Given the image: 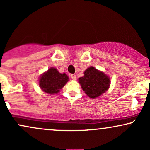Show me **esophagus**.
Returning a JSON list of instances; mask_svg holds the SVG:
<instances>
[{
  "label": "esophagus",
  "mask_w": 150,
  "mask_h": 150,
  "mask_svg": "<svg viewBox=\"0 0 150 150\" xmlns=\"http://www.w3.org/2000/svg\"><path fill=\"white\" fill-rule=\"evenodd\" d=\"M71 79H72V80H76V76L75 74H71Z\"/></svg>",
  "instance_id": "1"
}]
</instances>
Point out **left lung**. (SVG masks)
<instances>
[{
	"label": "left lung",
	"instance_id": "1",
	"mask_svg": "<svg viewBox=\"0 0 150 150\" xmlns=\"http://www.w3.org/2000/svg\"><path fill=\"white\" fill-rule=\"evenodd\" d=\"M110 82V78L106 74L92 66L84 71L83 76L79 79L83 90L92 99L99 97L108 90Z\"/></svg>",
	"mask_w": 150,
	"mask_h": 150
}]
</instances>
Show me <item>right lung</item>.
I'll list each match as a JSON object with an SVG mask.
<instances>
[{
	"instance_id": "obj_1",
	"label": "right lung",
	"mask_w": 150,
	"mask_h": 150,
	"mask_svg": "<svg viewBox=\"0 0 150 150\" xmlns=\"http://www.w3.org/2000/svg\"><path fill=\"white\" fill-rule=\"evenodd\" d=\"M69 77L66 74H61L54 67H51L44 72L39 80L40 88L50 95L57 94L63 88Z\"/></svg>"
}]
</instances>
